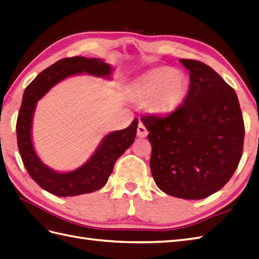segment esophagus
<instances>
[{
	"label": "esophagus",
	"instance_id": "obj_1",
	"mask_svg": "<svg viewBox=\"0 0 259 259\" xmlns=\"http://www.w3.org/2000/svg\"><path fill=\"white\" fill-rule=\"evenodd\" d=\"M137 135H138V137H140V138H144V137L148 136V130H147L146 125H144V123L142 121H139V123H138Z\"/></svg>",
	"mask_w": 259,
	"mask_h": 259
}]
</instances>
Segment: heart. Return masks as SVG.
<instances>
[{
    "label": "heart",
    "mask_w": 259,
    "mask_h": 259,
    "mask_svg": "<svg viewBox=\"0 0 259 259\" xmlns=\"http://www.w3.org/2000/svg\"><path fill=\"white\" fill-rule=\"evenodd\" d=\"M129 92L137 98L148 97L147 102L151 110L167 113L183 101L188 92V79L181 71L155 68L132 81Z\"/></svg>",
    "instance_id": "obj_1"
}]
</instances>
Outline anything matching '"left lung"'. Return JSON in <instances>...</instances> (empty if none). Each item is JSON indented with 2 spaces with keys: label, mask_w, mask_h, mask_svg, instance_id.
Returning <instances> with one entry per match:
<instances>
[{
  "label": "left lung",
  "mask_w": 259,
  "mask_h": 259,
  "mask_svg": "<svg viewBox=\"0 0 259 259\" xmlns=\"http://www.w3.org/2000/svg\"><path fill=\"white\" fill-rule=\"evenodd\" d=\"M190 70L188 95L169 115H144L150 167L164 193L201 200L230 181L242 158L245 127L237 95L214 69L180 59Z\"/></svg>",
  "instance_id": "8db88e82"
}]
</instances>
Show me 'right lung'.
<instances>
[{"label": "right lung", "instance_id": "add662e5", "mask_svg": "<svg viewBox=\"0 0 259 259\" xmlns=\"http://www.w3.org/2000/svg\"><path fill=\"white\" fill-rule=\"evenodd\" d=\"M82 73L109 77L111 67L102 59L82 56L63 58L51 65L26 87L16 121L17 147L29 177L41 189L63 197L92 193L101 189L109 179L116 161L134 143L137 135L138 119L136 118L128 128L107 135L92 158L70 172H56L39 160L34 150L31 136L36 102L66 77Z\"/></svg>", "mask_w": 259, "mask_h": 259}]
</instances>
